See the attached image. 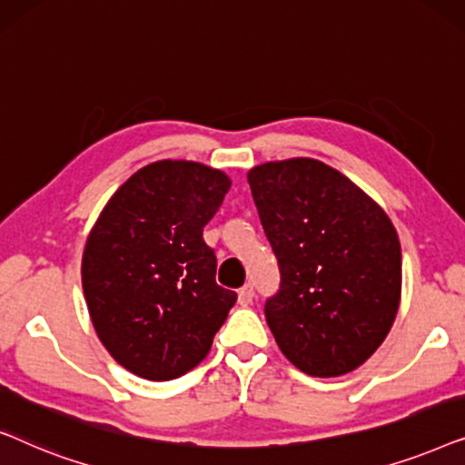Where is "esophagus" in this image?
<instances>
[{
  "instance_id": "34e87169",
  "label": "esophagus",
  "mask_w": 465,
  "mask_h": 465,
  "mask_svg": "<svg viewBox=\"0 0 465 465\" xmlns=\"http://www.w3.org/2000/svg\"><path fill=\"white\" fill-rule=\"evenodd\" d=\"M252 301H253V285L245 283L243 288L239 290V304L241 307H250Z\"/></svg>"
}]
</instances>
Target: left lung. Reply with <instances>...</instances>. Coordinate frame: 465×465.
<instances>
[{
  "label": "left lung",
  "instance_id": "1",
  "mask_svg": "<svg viewBox=\"0 0 465 465\" xmlns=\"http://www.w3.org/2000/svg\"><path fill=\"white\" fill-rule=\"evenodd\" d=\"M279 264L264 315L279 349L311 377H341L385 341L402 292V252L387 213L313 158L247 173Z\"/></svg>",
  "mask_w": 465,
  "mask_h": 465
}]
</instances>
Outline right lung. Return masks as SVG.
Returning <instances> with one entry per match:
<instances>
[{
    "instance_id": "add662e5",
    "label": "right lung",
    "mask_w": 465,
    "mask_h": 465,
    "mask_svg": "<svg viewBox=\"0 0 465 465\" xmlns=\"http://www.w3.org/2000/svg\"><path fill=\"white\" fill-rule=\"evenodd\" d=\"M231 177L193 161L145 164L94 222L82 288L99 341L126 371L171 381L199 366L237 294L215 283L203 228Z\"/></svg>"
}]
</instances>
